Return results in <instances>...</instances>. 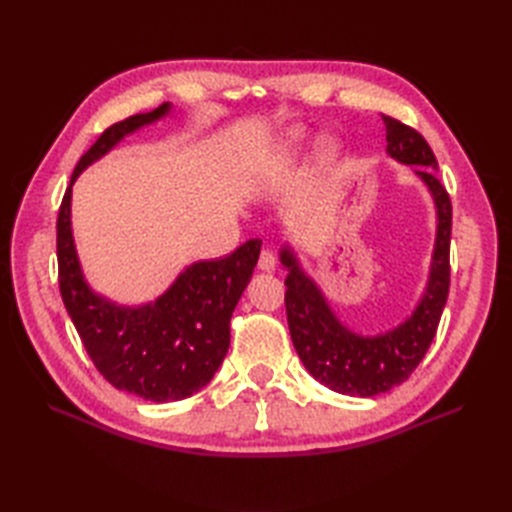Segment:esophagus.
Masks as SVG:
<instances>
[{"label":"esophagus","instance_id":"34e87169","mask_svg":"<svg viewBox=\"0 0 512 512\" xmlns=\"http://www.w3.org/2000/svg\"><path fill=\"white\" fill-rule=\"evenodd\" d=\"M258 269L260 271H273L275 269V256L271 250H262L258 256Z\"/></svg>","mask_w":512,"mask_h":512}]
</instances>
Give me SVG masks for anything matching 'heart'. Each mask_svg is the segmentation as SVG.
Returning <instances> with one entry per match:
<instances>
[{
    "instance_id": "heart-1",
    "label": "heart",
    "mask_w": 512,
    "mask_h": 512,
    "mask_svg": "<svg viewBox=\"0 0 512 512\" xmlns=\"http://www.w3.org/2000/svg\"><path fill=\"white\" fill-rule=\"evenodd\" d=\"M303 145H305V134H303V130L292 128V130H288V132L280 138V153H282V156H292V153H297Z\"/></svg>"
}]
</instances>
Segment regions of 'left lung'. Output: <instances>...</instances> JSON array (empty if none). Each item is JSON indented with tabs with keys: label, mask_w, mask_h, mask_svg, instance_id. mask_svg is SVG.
I'll return each mask as SVG.
<instances>
[{
	"label": "left lung",
	"mask_w": 512,
	"mask_h": 512,
	"mask_svg": "<svg viewBox=\"0 0 512 512\" xmlns=\"http://www.w3.org/2000/svg\"><path fill=\"white\" fill-rule=\"evenodd\" d=\"M386 126V153L401 164L416 166L418 175L433 196L438 213L436 247H433L429 282L412 316L382 335L363 337L337 320L312 277L299 267L292 250L280 252L286 275V316L294 350L305 369L318 382L344 395L374 397L406 382L423 361L448 297L451 284V198L440 183L433 156L425 138L414 128L382 115Z\"/></svg>",
	"instance_id": "left-lung-1"
}]
</instances>
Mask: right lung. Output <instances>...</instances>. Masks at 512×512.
Returning a JSON list of instances; mask_svg holds the SVG:
<instances>
[{"mask_svg":"<svg viewBox=\"0 0 512 512\" xmlns=\"http://www.w3.org/2000/svg\"><path fill=\"white\" fill-rule=\"evenodd\" d=\"M170 102L106 128L76 164L57 215L59 292L81 342L115 389L147 401H179L213 378L230 346V316L260 254L252 239L220 260L194 262L153 303L126 307L89 288L72 239V183L123 136L168 115Z\"/></svg>","mask_w":512,"mask_h":512,"instance_id":"add662e5","label":"right lung"}]
</instances>
